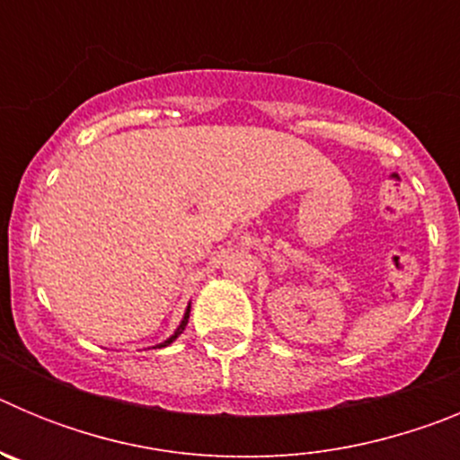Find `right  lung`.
Returning a JSON list of instances; mask_svg holds the SVG:
<instances>
[{
	"mask_svg": "<svg viewBox=\"0 0 460 460\" xmlns=\"http://www.w3.org/2000/svg\"><path fill=\"white\" fill-rule=\"evenodd\" d=\"M189 313H190V306H189V308H186V313H184V320H181L180 329H177V332H174V334H172V336H170V339H168V341H165V343H161V345H158V348H165V345H170V343H172V341H174V339H177V336H180V334H181V332H184L186 323H189Z\"/></svg>",
	"mask_w": 460,
	"mask_h": 460,
	"instance_id": "obj_1",
	"label": "right lung"
}]
</instances>
